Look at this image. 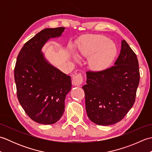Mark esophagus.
Listing matches in <instances>:
<instances>
[{"mask_svg":"<svg viewBox=\"0 0 152 152\" xmlns=\"http://www.w3.org/2000/svg\"><path fill=\"white\" fill-rule=\"evenodd\" d=\"M72 82L75 86H79L83 83V77L81 74H76L73 76Z\"/></svg>","mask_w":152,"mask_h":152,"instance_id":"esophagus-1","label":"esophagus"}]
</instances>
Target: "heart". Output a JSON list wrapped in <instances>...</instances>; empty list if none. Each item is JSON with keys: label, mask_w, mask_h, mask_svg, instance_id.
Here are the masks:
<instances>
[{"label": "heart", "mask_w": 152, "mask_h": 152, "mask_svg": "<svg viewBox=\"0 0 152 152\" xmlns=\"http://www.w3.org/2000/svg\"><path fill=\"white\" fill-rule=\"evenodd\" d=\"M77 53L89 58V67L93 70H104L110 65L117 53L114 42L101 34L89 35L77 43Z\"/></svg>", "instance_id": "obj_1"}]
</instances>
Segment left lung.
<instances>
[{
    "label": "left lung",
    "mask_w": 152,
    "mask_h": 152,
    "mask_svg": "<svg viewBox=\"0 0 152 152\" xmlns=\"http://www.w3.org/2000/svg\"><path fill=\"white\" fill-rule=\"evenodd\" d=\"M86 108L90 120L99 125L120 121L133 107L140 81L136 54L125 40L114 65L101 71H88Z\"/></svg>",
    "instance_id": "left-lung-1"
}]
</instances>
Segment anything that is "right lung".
Returning a JSON list of instances; mask_svg holds the SVG:
<instances>
[{
	"label": "right lung",
	"instance_id": "1",
	"mask_svg": "<svg viewBox=\"0 0 152 152\" xmlns=\"http://www.w3.org/2000/svg\"><path fill=\"white\" fill-rule=\"evenodd\" d=\"M64 27L48 28L37 33L19 51L14 69L18 101L29 118L38 124L59 121L71 79L44 58L42 48L50 38L61 36Z\"/></svg>",
	"mask_w": 152,
	"mask_h": 152
}]
</instances>
